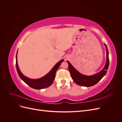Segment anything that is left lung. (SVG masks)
Returning a JSON list of instances; mask_svg holds the SVG:
<instances>
[{
    "label": "left lung",
    "instance_id": "1",
    "mask_svg": "<svg viewBox=\"0 0 122 122\" xmlns=\"http://www.w3.org/2000/svg\"><path fill=\"white\" fill-rule=\"evenodd\" d=\"M104 45L106 50V62L104 68L101 71L96 74L95 75L91 76H86L80 73L78 71L74 68L70 62L67 61L69 65V70L71 74L72 78L73 81L77 84L81 86L89 87L93 86L97 84L103 77H104L107 72V70H108L109 64L108 51L107 47L104 43Z\"/></svg>",
    "mask_w": 122,
    "mask_h": 122
}]
</instances>
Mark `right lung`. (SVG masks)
<instances>
[{"label":"right lung","mask_w":122,"mask_h":122,"mask_svg":"<svg viewBox=\"0 0 122 122\" xmlns=\"http://www.w3.org/2000/svg\"><path fill=\"white\" fill-rule=\"evenodd\" d=\"M17 52L16 57V66L18 75H19L20 78L25 83H26L30 87L36 90H41L43 89V88L48 87L52 84L55 79V74H56L57 70L58 69L59 67L60 66L61 64V62L64 61V60H61L60 61H58L47 74H46L45 76H43L42 78L36 79H32L25 76L21 72L17 63Z\"/></svg>","instance_id":"add662e5"}]
</instances>
